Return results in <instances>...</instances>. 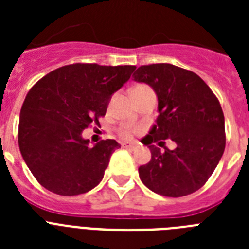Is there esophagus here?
I'll return each mask as SVG.
<instances>
[{
  "label": "esophagus",
  "mask_w": 249,
  "mask_h": 249,
  "mask_svg": "<svg viewBox=\"0 0 249 249\" xmlns=\"http://www.w3.org/2000/svg\"><path fill=\"white\" fill-rule=\"evenodd\" d=\"M122 147H123V148H127V149H135L136 148V144H133V143H123Z\"/></svg>",
  "instance_id": "obj_1"
}]
</instances>
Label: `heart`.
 <instances>
[{"instance_id":"1","label":"heart","mask_w":249,"mask_h":249,"mask_svg":"<svg viewBox=\"0 0 249 249\" xmlns=\"http://www.w3.org/2000/svg\"><path fill=\"white\" fill-rule=\"evenodd\" d=\"M148 89V87L144 85L136 86L135 89H132V92L140 91V89ZM133 133H135V129L129 126H122L120 129H118V136H120L122 140H131L132 136H133Z\"/></svg>"}]
</instances>
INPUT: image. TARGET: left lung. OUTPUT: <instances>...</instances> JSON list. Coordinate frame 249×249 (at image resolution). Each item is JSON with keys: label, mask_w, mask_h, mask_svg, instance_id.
Instances as JSON below:
<instances>
[{"label": "left lung", "mask_w": 249, "mask_h": 249, "mask_svg": "<svg viewBox=\"0 0 249 249\" xmlns=\"http://www.w3.org/2000/svg\"><path fill=\"white\" fill-rule=\"evenodd\" d=\"M137 82L155 89L158 97L156 124L142 143L152 158L138 168L141 181L158 195L183 197L198 191L212 176L226 147L224 116L218 98L195 72L169 65L141 66ZM164 139L176 147H164ZM158 143L165 151L154 144Z\"/></svg>", "instance_id": "8db88e82"}]
</instances>
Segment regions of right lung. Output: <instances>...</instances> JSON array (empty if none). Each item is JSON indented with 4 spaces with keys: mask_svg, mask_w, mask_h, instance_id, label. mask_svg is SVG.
<instances>
[{
    "mask_svg": "<svg viewBox=\"0 0 249 249\" xmlns=\"http://www.w3.org/2000/svg\"><path fill=\"white\" fill-rule=\"evenodd\" d=\"M136 66L73 63L42 77L28 91L18 123V146L41 186L59 196L89 192L102 181L120 143L102 140L89 147L82 131L100 124L111 96Z\"/></svg>",
    "mask_w": 249,
    "mask_h": 249,
    "instance_id": "obj_1",
    "label": "right lung"
}]
</instances>
